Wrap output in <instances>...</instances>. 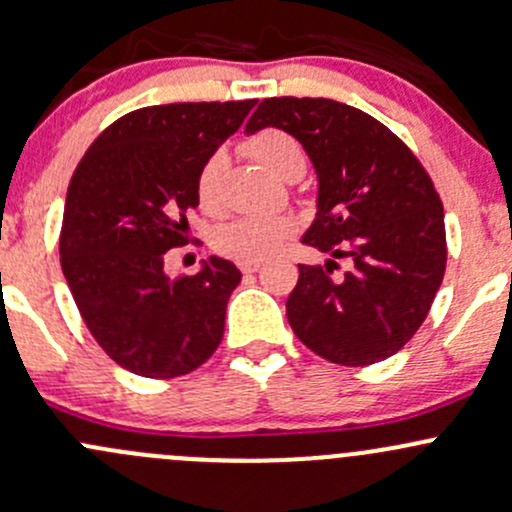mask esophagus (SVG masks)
Wrapping results in <instances>:
<instances>
[{"label":"esophagus","instance_id":"esophagus-1","mask_svg":"<svg viewBox=\"0 0 512 512\" xmlns=\"http://www.w3.org/2000/svg\"><path fill=\"white\" fill-rule=\"evenodd\" d=\"M260 262H255V260H242L240 262V270L242 272H245V274H252V272H257V270H260Z\"/></svg>","mask_w":512,"mask_h":512}]
</instances>
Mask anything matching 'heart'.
I'll list each match as a JSON object with an SVG mask.
<instances>
[{
  "label": "heart",
  "instance_id": "heart-1",
  "mask_svg": "<svg viewBox=\"0 0 512 512\" xmlns=\"http://www.w3.org/2000/svg\"><path fill=\"white\" fill-rule=\"evenodd\" d=\"M245 152L260 166H265L270 174L277 179L294 181L304 171L306 157L304 149L292 134L282 132V129H262L255 137L245 142ZM225 169L223 154H213L211 159L203 164L201 174H198L196 193L203 208H215L220 201V176ZM289 235V223L284 218H238L220 228L218 247L230 257L238 260H267L274 252L282 247V242Z\"/></svg>",
  "mask_w": 512,
  "mask_h": 512
}]
</instances>
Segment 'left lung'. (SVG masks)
<instances>
[{"mask_svg":"<svg viewBox=\"0 0 512 512\" xmlns=\"http://www.w3.org/2000/svg\"><path fill=\"white\" fill-rule=\"evenodd\" d=\"M277 127L316 174L304 245L328 252L299 265L287 319L306 348L338 365H370L405 346L427 319L446 267L444 208L432 179L375 117L326 98L262 100L245 132ZM352 267L333 278L335 260Z\"/></svg>","mask_w":512,"mask_h":512,"instance_id":"obj_1","label":"left lung"}]
</instances>
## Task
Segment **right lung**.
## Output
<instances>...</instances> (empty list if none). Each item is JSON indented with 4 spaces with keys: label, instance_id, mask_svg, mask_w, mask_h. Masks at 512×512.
Here are the masks:
<instances>
[{
    "label": "right lung",
    "instance_id": "obj_1",
    "mask_svg": "<svg viewBox=\"0 0 512 512\" xmlns=\"http://www.w3.org/2000/svg\"><path fill=\"white\" fill-rule=\"evenodd\" d=\"M257 100L174 102L112 122L75 169L61 230V267L85 326L117 365L179 378L211 358L240 284L211 255L171 279L164 255L184 245L198 174Z\"/></svg>",
    "mask_w": 512,
    "mask_h": 512
}]
</instances>
